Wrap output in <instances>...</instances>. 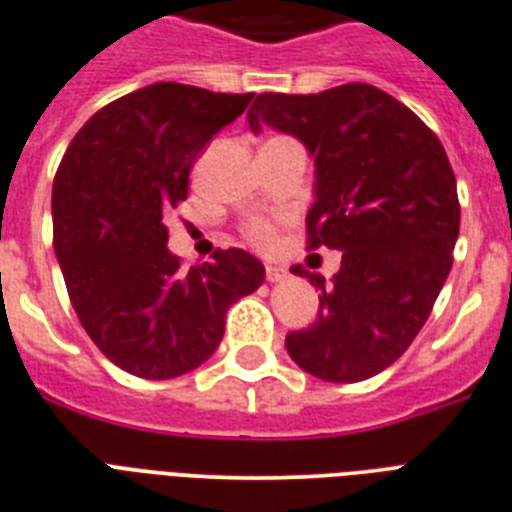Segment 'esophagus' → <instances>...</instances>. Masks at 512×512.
I'll return each mask as SVG.
<instances>
[{
  "label": "esophagus",
  "instance_id": "obj_1",
  "mask_svg": "<svg viewBox=\"0 0 512 512\" xmlns=\"http://www.w3.org/2000/svg\"><path fill=\"white\" fill-rule=\"evenodd\" d=\"M265 278L270 280V283H280V280L288 278V270L280 265H267L265 267Z\"/></svg>",
  "mask_w": 512,
  "mask_h": 512
}]
</instances>
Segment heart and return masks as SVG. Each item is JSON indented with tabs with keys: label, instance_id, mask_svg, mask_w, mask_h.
Here are the masks:
<instances>
[{
	"label": "heart",
	"instance_id": "heart-1",
	"mask_svg": "<svg viewBox=\"0 0 512 512\" xmlns=\"http://www.w3.org/2000/svg\"><path fill=\"white\" fill-rule=\"evenodd\" d=\"M275 227L265 219H252V222L245 224V237L250 239L255 247H270L275 242Z\"/></svg>",
	"mask_w": 512,
	"mask_h": 512
}]
</instances>
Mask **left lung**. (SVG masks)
Masks as SVG:
<instances>
[{
    "instance_id": "1",
    "label": "left lung",
    "mask_w": 512,
    "mask_h": 512,
    "mask_svg": "<svg viewBox=\"0 0 512 512\" xmlns=\"http://www.w3.org/2000/svg\"><path fill=\"white\" fill-rule=\"evenodd\" d=\"M247 119L252 132L270 124L311 150L316 204L306 247L342 250L331 288L324 275L290 267L321 296L316 321L285 336L288 354L321 380H367L411 347L451 270L459 199L444 145L421 117L370 84L265 91Z\"/></svg>"
}]
</instances>
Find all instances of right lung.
<instances>
[{
  "label": "right lung",
  "instance_id": "add662e5",
  "mask_svg": "<svg viewBox=\"0 0 512 512\" xmlns=\"http://www.w3.org/2000/svg\"><path fill=\"white\" fill-rule=\"evenodd\" d=\"M252 94L160 81L101 107L78 130L53 181V247L91 342L130 375L168 380L196 370L224 336V316L257 290L250 252L214 250L183 267L163 214L188 199L206 142Z\"/></svg>",
  "mask_w": 512,
  "mask_h": 512
}]
</instances>
